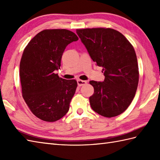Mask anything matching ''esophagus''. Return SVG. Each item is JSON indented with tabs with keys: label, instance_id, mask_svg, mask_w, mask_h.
<instances>
[{
	"label": "esophagus",
	"instance_id": "34e87169",
	"mask_svg": "<svg viewBox=\"0 0 160 160\" xmlns=\"http://www.w3.org/2000/svg\"><path fill=\"white\" fill-rule=\"evenodd\" d=\"M77 82H78V85L79 87H82L83 85H85L87 84V81H84V80H80L78 79L77 80Z\"/></svg>",
	"mask_w": 160,
	"mask_h": 160
}]
</instances>
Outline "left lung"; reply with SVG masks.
Listing matches in <instances>:
<instances>
[{
	"instance_id": "obj_1",
	"label": "left lung",
	"mask_w": 160,
	"mask_h": 160,
	"mask_svg": "<svg viewBox=\"0 0 160 160\" xmlns=\"http://www.w3.org/2000/svg\"><path fill=\"white\" fill-rule=\"evenodd\" d=\"M76 33L93 62L103 67V82H89L94 88L91 107L104 117L117 116L128 107L137 91L139 70L133 47L113 29H82Z\"/></svg>"
}]
</instances>
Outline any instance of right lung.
Returning a JSON list of instances; mask_svg holds the SVG:
<instances>
[{"mask_svg": "<svg viewBox=\"0 0 160 160\" xmlns=\"http://www.w3.org/2000/svg\"><path fill=\"white\" fill-rule=\"evenodd\" d=\"M78 36L67 29H46L30 40L20 62L22 97L37 118L46 122L60 120L69 109L77 82L59 78L66 47Z\"/></svg>", "mask_w": 160, "mask_h": 160, "instance_id": "right-lung-1", "label": "right lung"}]
</instances>
